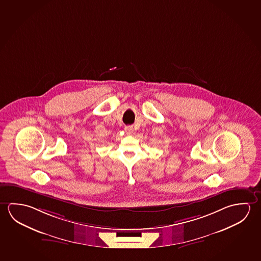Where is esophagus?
Returning a JSON list of instances; mask_svg holds the SVG:
<instances>
[{"mask_svg": "<svg viewBox=\"0 0 261 261\" xmlns=\"http://www.w3.org/2000/svg\"><path fill=\"white\" fill-rule=\"evenodd\" d=\"M124 131L127 133L128 135H130V134H132L133 131H134V128H133V126H131V125H127V126L124 127Z\"/></svg>", "mask_w": 261, "mask_h": 261, "instance_id": "34e87169", "label": "esophagus"}]
</instances>
